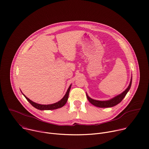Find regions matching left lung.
Segmentation results:
<instances>
[{
  "label": "left lung",
  "instance_id": "left-lung-1",
  "mask_svg": "<svg viewBox=\"0 0 149 149\" xmlns=\"http://www.w3.org/2000/svg\"><path fill=\"white\" fill-rule=\"evenodd\" d=\"M132 77L131 78L129 86L126 88V90L125 91H124L120 94L114 97V98H113L109 100H106V101L95 100H94V99H92L91 98H90L87 93H86V95H87V99L90 101V102L93 105L96 106V107H100V108L112 107H114V106L117 105L118 104H119L123 100V99L125 97V96L126 95L127 93L129 92V90L130 89V87L132 86Z\"/></svg>",
  "mask_w": 149,
  "mask_h": 149
}]
</instances>
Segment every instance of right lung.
<instances>
[{"mask_svg": "<svg viewBox=\"0 0 149 149\" xmlns=\"http://www.w3.org/2000/svg\"><path fill=\"white\" fill-rule=\"evenodd\" d=\"M71 87V84L70 86L68 89L67 90V91L66 93V94H65V95L63 96V97L59 101H58L57 102L52 104H48V105H44V104H38L36 103L33 101H32V100H31L30 99H29L28 97H26L23 93L22 94L24 95V97L26 98V99L29 102V103L34 107L35 108L40 110H55L59 108H61L62 107L63 105H64L66 102H67L68 98V96H69V93H70V91Z\"/></svg>", "mask_w": 149, "mask_h": 149, "instance_id": "1", "label": "right lung"}]
</instances>
